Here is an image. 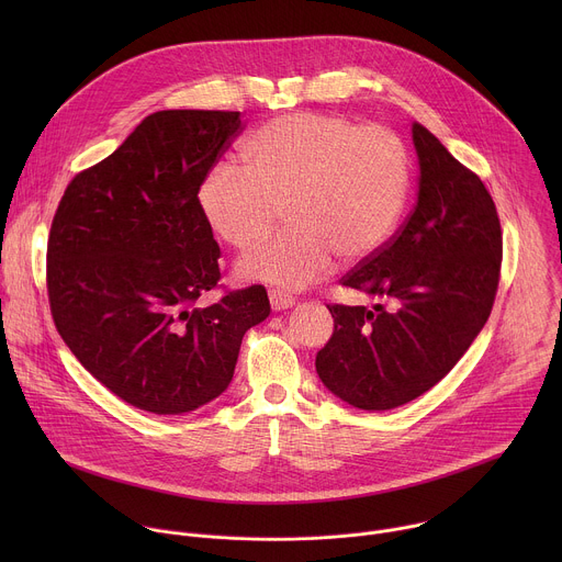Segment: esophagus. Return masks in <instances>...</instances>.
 Returning <instances> with one entry per match:
<instances>
[{"label":"esophagus","mask_w":562,"mask_h":562,"mask_svg":"<svg viewBox=\"0 0 562 562\" xmlns=\"http://www.w3.org/2000/svg\"><path fill=\"white\" fill-rule=\"evenodd\" d=\"M269 300L276 311H282V308H289L295 304V297L284 289H269Z\"/></svg>","instance_id":"esophagus-1"}]
</instances>
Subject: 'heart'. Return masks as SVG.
Masks as SVG:
<instances>
[{
    "label": "heart",
    "instance_id": "b5f03b06",
    "mask_svg": "<svg viewBox=\"0 0 562 562\" xmlns=\"http://www.w3.org/2000/svg\"><path fill=\"white\" fill-rule=\"evenodd\" d=\"M243 157L245 167L215 165L198 198L235 249L260 243L286 206L291 226L239 260L251 280L306 286L334 269L338 254L362 260L386 243L407 204V148L380 124L291 113L258 128Z\"/></svg>",
    "mask_w": 562,
    "mask_h": 562
}]
</instances>
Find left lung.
<instances>
[{
    "label": "left lung",
    "instance_id": "1",
    "mask_svg": "<svg viewBox=\"0 0 562 562\" xmlns=\"http://www.w3.org/2000/svg\"><path fill=\"white\" fill-rule=\"evenodd\" d=\"M412 133L418 202L340 280L382 302L327 304L334 336L315 356L325 386L364 412L407 405L440 382L485 327L501 280L503 231L487 187L423 124Z\"/></svg>",
    "mask_w": 562,
    "mask_h": 562
}]
</instances>
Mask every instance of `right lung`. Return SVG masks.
Returning a JSON list of instances; mask_svg holds the SVG:
<instances>
[{
    "label": "right lung",
    "mask_w": 562,
    "mask_h": 562,
    "mask_svg": "<svg viewBox=\"0 0 562 562\" xmlns=\"http://www.w3.org/2000/svg\"><path fill=\"white\" fill-rule=\"evenodd\" d=\"M237 111H157L79 171L46 249L53 323L82 367L124 403L178 416L231 382L245 334L271 313L267 289H217L220 247L200 187L235 135Z\"/></svg>",
    "instance_id": "add662e5"
}]
</instances>
